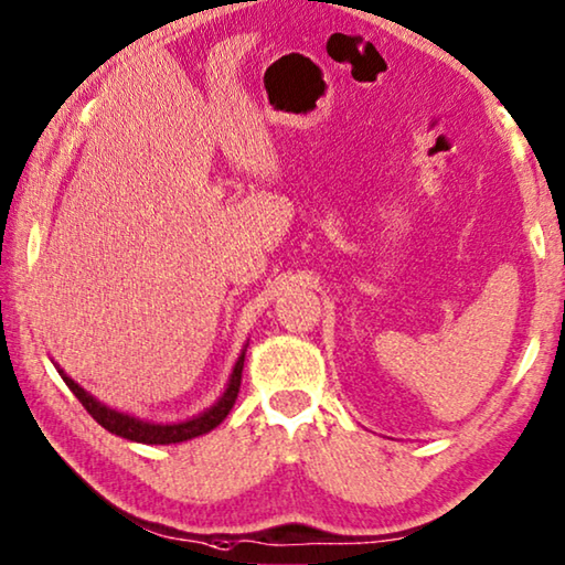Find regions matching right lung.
<instances>
[{
  "instance_id": "obj_1",
  "label": "right lung",
  "mask_w": 565,
  "mask_h": 565,
  "mask_svg": "<svg viewBox=\"0 0 565 565\" xmlns=\"http://www.w3.org/2000/svg\"><path fill=\"white\" fill-rule=\"evenodd\" d=\"M241 372H244V354L238 356V362L234 366V374H231L228 380V387L223 392V397L213 405L209 412H203V415L193 417V419H185V423H178V425H150V423H142V419H136L130 415H122V412H115L110 407H105L97 402L93 395H87V392L79 387L77 382H73L67 377L65 372L62 374V380L70 390H73V395L83 402V407L93 415L95 423H100L107 433L113 435H120L125 440H132V443H146V445H170V443H183V440H191V437H199L211 433L213 427L221 425L226 415L234 407V402L238 397V387H241Z\"/></svg>"
}]
</instances>
